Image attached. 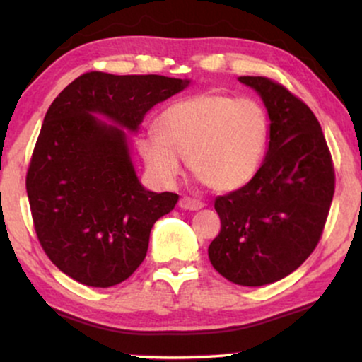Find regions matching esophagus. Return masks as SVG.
<instances>
[{
	"instance_id": "1",
	"label": "esophagus",
	"mask_w": 362,
	"mask_h": 362,
	"mask_svg": "<svg viewBox=\"0 0 362 362\" xmlns=\"http://www.w3.org/2000/svg\"><path fill=\"white\" fill-rule=\"evenodd\" d=\"M178 206L182 207V209H189V211H197L201 209L202 202L197 201V199H192V197H187V195H184V197H180V201H178Z\"/></svg>"
}]
</instances>
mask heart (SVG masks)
<instances>
[{
  "instance_id": "b5f03b06",
  "label": "heart",
  "mask_w": 362,
  "mask_h": 362,
  "mask_svg": "<svg viewBox=\"0 0 362 362\" xmlns=\"http://www.w3.org/2000/svg\"><path fill=\"white\" fill-rule=\"evenodd\" d=\"M158 131L138 139L139 155L155 180L172 184L189 168L216 192L250 182L264 160L269 115L255 98L206 91L178 100L158 115Z\"/></svg>"
}]
</instances>
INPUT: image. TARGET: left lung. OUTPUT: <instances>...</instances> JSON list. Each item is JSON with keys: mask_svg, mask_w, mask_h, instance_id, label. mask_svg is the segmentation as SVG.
<instances>
[{"mask_svg": "<svg viewBox=\"0 0 362 362\" xmlns=\"http://www.w3.org/2000/svg\"><path fill=\"white\" fill-rule=\"evenodd\" d=\"M240 81L267 107L271 141L252 180L216 199L221 230L207 252L223 277L255 288L289 276L317 248L335 172L320 122L301 98L271 78Z\"/></svg>", "mask_w": 362, "mask_h": 362, "instance_id": "8db88e82", "label": "left lung"}]
</instances>
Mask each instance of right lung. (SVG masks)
I'll return each mask as SVG.
<instances>
[{"instance_id":"right-lung-1","label":"right lung","mask_w":362,"mask_h":362,"mask_svg":"<svg viewBox=\"0 0 362 362\" xmlns=\"http://www.w3.org/2000/svg\"><path fill=\"white\" fill-rule=\"evenodd\" d=\"M189 85L158 74L78 76L51 103L27 170V195L40 247L71 279L91 288L126 281L148 252L149 233L178 201L149 192L129 158L126 132Z\"/></svg>"}]
</instances>
